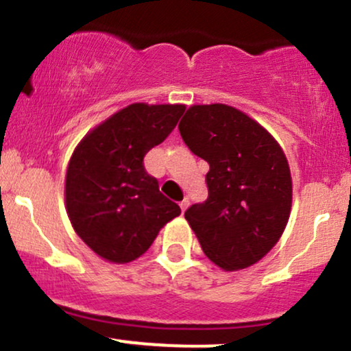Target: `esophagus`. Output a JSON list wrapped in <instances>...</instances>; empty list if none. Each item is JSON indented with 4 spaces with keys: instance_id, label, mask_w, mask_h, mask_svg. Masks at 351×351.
Masks as SVG:
<instances>
[{
    "instance_id": "esophagus-1",
    "label": "esophagus",
    "mask_w": 351,
    "mask_h": 351,
    "mask_svg": "<svg viewBox=\"0 0 351 351\" xmlns=\"http://www.w3.org/2000/svg\"><path fill=\"white\" fill-rule=\"evenodd\" d=\"M189 206V199L188 198H184L183 201H181L180 203V208H181V211H186V208Z\"/></svg>"
}]
</instances>
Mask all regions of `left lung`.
I'll use <instances>...</instances> for the list:
<instances>
[{
	"mask_svg": "<svg viewBox=\"0 0 351 351\" xmlns=\"http://www.w3.org/2000/svg\"><path fill=\"white\" fill-rule=\"evenodd\" d=\"M178 128L189 150L209 165L208 199L184 213L201 249L224 271L256 264L291 216L284 152L256 120L224 104L189 107Z\"/></svg>",
	"mask_w": 351,
	"mask_h": 351,
	"instance_id": "1",
	"label": "left lung"
}]
</instances>
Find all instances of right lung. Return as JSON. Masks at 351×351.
<instances>
[{
	"mask_svg": "<svg viewBox=\"0 0 351 351\" xmlns=\"http://www.w3.org/2000/svg\"><path fill=\"white\" fill-rule=\"evenodd\" d=\"M184 106L132 104L84 136L67 167L66 208L72 228L110 263L136 259L181 213L160 193L143 158L171 134Z\"/></svg>",
	"mask_w": 351,
	"mask_h": 351,
	"instance_id": "1",
	"label": "right lung"
}]
</instances>
